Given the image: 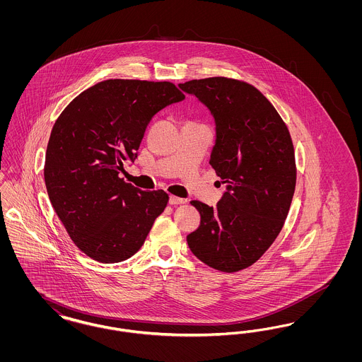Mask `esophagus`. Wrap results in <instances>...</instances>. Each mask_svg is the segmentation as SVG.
I'll return each instance as SVG.
<instances>
[{
    "label": "esophagus",
    "instance_id": "34e87169",
    "mask_svg": "<svg viewBox=\"0 0 362 362\" xmlns=\"http://www.w3.org/2000/svg\"><path fill=\"white\" fill-rule=\"evenodd\" d=\"M170 204L171 205H182V204H185V199L179 198V197H175V195H171L170 197Z\"/></svg>",
    "mask_w": 362,
    "mask_h": 362
}]
</instances>
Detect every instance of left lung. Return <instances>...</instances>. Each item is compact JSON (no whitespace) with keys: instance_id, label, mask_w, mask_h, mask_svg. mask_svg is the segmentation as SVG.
Masks as SVG:
<instances>
[{"instance_id":"8db88e82","label":"left lung","mask_w":362,"mask_h":362,"mask_svg":"<svg viewBox=\"0 0 362 362\" xmlns=\"http://www.w3.org/2000/svg\"><path fill=\"white\" fill-rule=\"evenodd\" d=\"M179 86L213 114L210 164L228 183L216 206L191 202L201 224L187 236L189 250L207 266L236 273L254 264L285 224L297 175L292 137L274 105L245 81L209 77Z\"/></svg>"}]
</instances>
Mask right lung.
<instances>
[{"label":"right lung","instance_id":"right-lung-1","mask_svg":"<svg viewBox=\"0 0 362 362\" xmlns=\"http://www.w3.org/2000/svg\"><path fill=\"white\" fill-rule=\"evenodd\" d=\"M185 99L170 81L111 78L70 102L52 126L45 182L70 239L100 263L132 258L168 204L164 189L142 191L119 177L136 160L156 114Z\"/></svg>","mask_w":362,"mask_h":362}]
</instances>
